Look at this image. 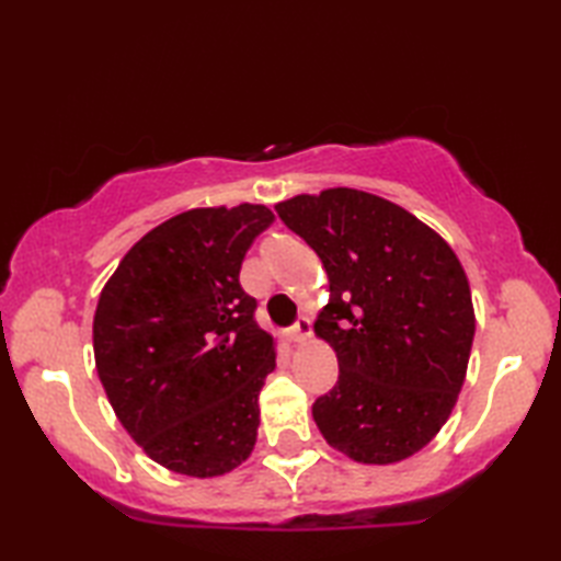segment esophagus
Instances as JSON below:
<instances>
[{
	"label": "esophagus",
	"instance_id": "obj_1",
	"mask_svg": "<svg viewBox=\"0 0 561 561\" xmlns=\"http://www.w3.org/2000/svg\"><path fill=\"white\" fill-rule=\"evenodd\" d=\"M311 332H313L311 318H308V316H299V320H296V323L291 325L289 335H291L294 342H306V340H311Z\"/></svg>",
	"mask_w": 561,
	"mask_h": 561
}]
</instances>
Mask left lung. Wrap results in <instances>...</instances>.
Listing matches in <instances>:
<instances>
[{"label":"left lung","instance_id":"8db88e82","mask_svg":"<svg viewBox=\"0 0 561 561\" xmlns=\"http://www.w3.org/2000/svg\"><path fill=\"white\" fill-rule=\"evenodd\" d=\"M274 209L330 279L316 332L340 376L313 402L320 434L356 462L412 456L446 424L468 371L474 313L456 253L408 209L362 190Z\"/></svg>","mask_w":561,"mask_h":561}]
</instances>
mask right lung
Segmentation results:
<instances>
[{
  "label": "right lung",
  "instance_id": "obj_1",
  "mask_svg": "<svg viewBox=\"0 0 561 561\" xmlns=\"http://www.w3.org/2000/svg\"><path fill=\"white\" fill-rule=\"evenodd\" d=\"M262 205L190 209L137 241L93 316L96 371L117 420L151 460L217 478L255 446L274 344L238 282Z\"/></svg>",
  "mask_w": 561,
  "mask_h": 561
}]
</instances>
